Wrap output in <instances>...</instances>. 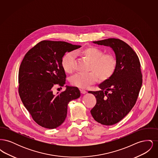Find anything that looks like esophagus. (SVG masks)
Here are the masks:
<instances>
[{"instance_id": "34e87169", "label": "esophagus", "mask_w": 158, "mask_h": 158, "mask_svg": "<svg viewBox=\"0 0 158 158\" xmlns=\"http://www.w3.org/2000/svg\"><path fill=\"white\" fill-rule=\"evenodd\" d=\"M81 93L83 94H86L87 92L86 90H84V89H81Z\"/></svg>"}]
</instances>
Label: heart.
I'll return each mask as SVG.
<instances>
[{"label": "heart", "mask_w": 158, "mask_h": 158, "mask_svg": "<svg viewBox=\"0 0 158 158\" xmlns=\"http://www.w3.org/2000/svg\"><path fill=\"white\" fill-rule=\"evenodd\" d=\"M89 63L88 71L86 74L77 73L70 78L72 85L86 88L95 82L98 79L104 82L114 75L117 66L116 57L110 54H105L103 50L94 46H89L76 52ZM75 56L72 52L66 53L61 59V66L65 72L71 73L73 71Z\"/></svg>", "instance_id": "obj_1"}]
</instances>
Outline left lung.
I'll return each mask as SVG.
<instances>
[{
  "label": "left lung",
  "mask_w": 158,
  "mask_h": 158,
  "mask_svg": "<svg viewBox=\"0 0 158 158\" xmlns=\"http://www.w3.org/2000/svg\"><path fill=\"white\" fill-rule=\"evenodd\" d=\"M93 43L110 46L117 60L114 75L99 85L101 90L88 92L97 99L90 110L94 120L111 126L121 120L135 105L142 85L140 63L133 48L120 39L108 38Z\"/></svg>",
  "instance_id": "1"
}]
</instances>
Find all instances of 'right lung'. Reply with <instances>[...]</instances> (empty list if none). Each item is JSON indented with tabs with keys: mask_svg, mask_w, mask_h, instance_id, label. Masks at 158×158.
<instances>
[{
	"mask_svg": "<svg viewBox=\"0 0 158 158\" xmlns=\"http://www.w3.org/2000/svg\"><path fill=\"white\" fill-rule=\"evenodd\" d=\"M65 41L44 40L25 55L18 74V92L23 104L32 119L43 127L53 129L60 126L67 116L68 105L81 96L74 86L57 95L53 88L63 86L66 75L61 59L66 52L80 48Z\"/></svg>",
	"mask_w": 158,
	"mask_h": 158,
	"instance_id": "add662e5",
	"label": "right lung"
}]
</instances>
